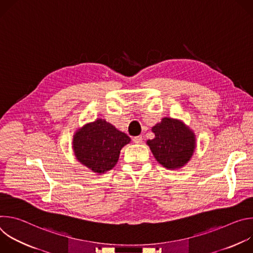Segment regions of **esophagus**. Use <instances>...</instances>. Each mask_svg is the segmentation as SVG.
Segmentation results:
<instances>
[{
  "instance_id": "34e87169",
  "label": "esophagus",
  "mask_w": 253,
  "mask_h": 253,
  "mask_svg": "<svg viewBox=\"0 0 253 253\" xmlns=\"http://www.w3.org/2000/svg\"><path fill=\"white\" fill-rule=\"evenodd\" d=\"M133 142H134V143H136V144H140V143H142V142H143V138H142V136H136V137H134V138H133Z\"/></svg>"
}]
</instances>
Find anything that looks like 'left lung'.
<instances>
[{
    "label": "left lung",
    "mask_w": 253,
    "mask_h": 253,
    "mask_svg": "<svg viewBox=\"0 0 253 253\" xmlns=\"http://www.w3.org/2000/svg\"><path fill=\"white\" fill-rule=\"evenodd\" d=\"M154 139L148 140L155 159L167 169L184 166L196 147L195 135L182 121L165 117L152 127Z\"/></svg>",
    "instance_id": "8db88e82"
}]
</instances>
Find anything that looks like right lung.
Segmentation results:
<instances>
[{
    "instance_id": "1",
    "label": "right lung",
    "mask_w": 253,
    "mask_h": 253,
    "mask_svg": "<svg viewBox=\"0 0 253 253\" xmlns=\"http://www.w3.org/2000/svg\"><path fill=\"white\" fill-rule=\"evenodd\" d=\"M131 141L130 137L104 119L79 128L73 136L76 159L96 173L111 170L118 162L121 149Z\"/></svg>"
}]
</instances>
